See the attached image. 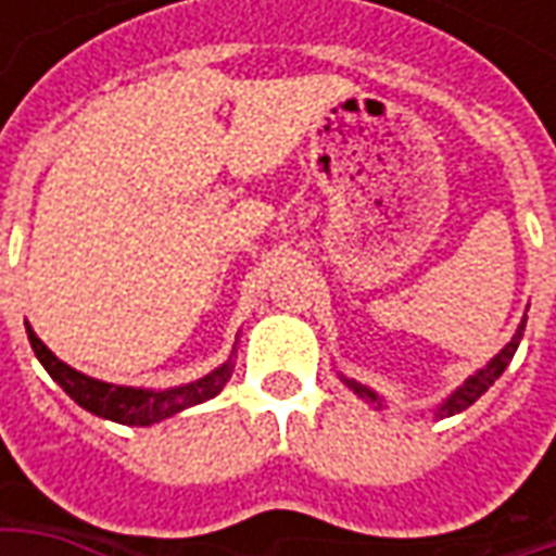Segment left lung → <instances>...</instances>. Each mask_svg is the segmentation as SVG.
Listing matches in <instances>:
<instances>
[{
    "instance_id": "left-lung-1",
    "label": "left lung",
    "mask_w": 556,
    "mask_h": 556,
    "mask_svg": "<svg viewBox=\"0 0 556 556\" xmlns=\"http://www.w3.org/2000/svg\"><path fill=\"white\" fill-rule=\"evenodd\" d=\"M525 325H527V318H525V321H521V327L515 330L513 342H509V345H506V349H503L501 354H497V357H494V361H491L489 366H485V369H479V372L473 375V378H467L465 384L458 387L453 396L443 402V405H441V417H453V414H458V410L470 408V405H473V402H477V399L482 396V393H485V390H489V387L494 384L497 378H501L503 369L509 366V361H513V357H515V351H518V342H521V337H525ZM349 387H351V390H354V393H357V396L369 399V402H375V405L381 408V399L375 396L372 390H366V387H363V384H354V381H349Z\"/></svg>"
}]
</instances>
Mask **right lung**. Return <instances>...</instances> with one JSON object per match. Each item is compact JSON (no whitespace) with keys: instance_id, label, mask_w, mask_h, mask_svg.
I'll return each instance as SVG.
<instances>
[{"instance_id":"right-lung-1","label":"right lung","mask_w":556,"mask_h":556,"mask_svg":"<svg viewBox=\"0 0 556 556\" xmlns=\"http://www.w3.org/2000/svg\"><path fill=\"white\" fill-rule=\"evenodd\" d=\"M26 333H29L35 357L41 361L50 378L77 402L79 408L91 410V414H98L103 419L122 422V426H151V422H160V419L172 417L178 410L190 408V405H202V402L214 399L226 387V381L231 378V366H235L231 361H226L219 369H214L205 378H199L193 384L163 390V393H157V390H137V387H115L71 369L67 363L59 361L53 351L43 345L41 339L35 337V330L29 325H26Z\"/></svg>"}]
</instances>
